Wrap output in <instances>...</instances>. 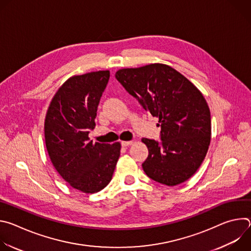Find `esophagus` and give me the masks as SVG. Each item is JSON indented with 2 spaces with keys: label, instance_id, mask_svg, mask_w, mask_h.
<instances>
[{
  "label": "esophagus",
  "instance_id": "obj_1",
  "mask_svg": "<svg viewBox=\"0 0 251 251\" xmlns=\"http://www.w3.org/2000/svg\"><path fill=\"white\" fill-rule=\"evenodd\" d=\"M121 144L123 147H127V146H130L133 144V141H122Z\"/></svg>",
  "mask_w": 251,
  "mask_h": 251
}]
</instances>
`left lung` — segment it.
<instances>
[{
  "label": "left lung",
  "instance_id": "1",
  "mask_svg": "<svg viewBox=\"0 0 251 251\" xmlns=\"http://www.w3.org/2000/svg\"><path fill=\"white\" fill-rule=\"evenodd\" d=\"M115 77L143 108L159 118L162 141L142 139L149 150L142 164L146 175L167 186L189 180L201 165L210 143V112L201 92L163 63L122 68Z\"/></svg>",
  "mask_w": 251,
  "mask_h": 251
}]
</instances>
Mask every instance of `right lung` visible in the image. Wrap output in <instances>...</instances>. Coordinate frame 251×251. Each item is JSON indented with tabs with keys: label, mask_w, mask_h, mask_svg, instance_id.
Returning <instances> with one entry per match:
<instances>
[{
	"label": "right lung",
	"mask_w": 251,
	"mask_h": 251,
	"mask_svg": "<svg viewBox=\"0 0 251 251\" xmlns=\"http://www.w3.org/2000/svg\"><path fill=\"white\" fill-rule=\"evenodd\" d=\"M109 77V70L71 76L54 94L46 115V146L53 167L65 182L85 194L110 183L120 157L119 142L101 144L88 137Z\"/></svg>",
	"instance_id": "add662e5"
}]
</instances>
